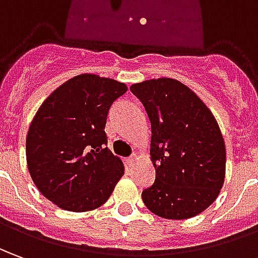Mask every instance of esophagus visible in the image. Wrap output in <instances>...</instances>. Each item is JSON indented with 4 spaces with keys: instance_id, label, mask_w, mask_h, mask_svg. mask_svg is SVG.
I'll return each instance as SVG.
<instances>
[{
    "instance_id": "1",
    "label": "esophagus",
    "mask_w": 258,
    "mask_h": 258,
    "mask_svg": "<svg viewBox=\"0 0 258 258\" xmlns=\"http://www.w3.org/2000/svg\"><path fill=\"white\" fill-rule=\"evenodd\" d=\"M135 160H136V154H132L131 157H127V159H126V163H127V164H132Z\"/></svg>"
}]
</instances>
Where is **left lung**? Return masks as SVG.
Returning <instances> with one entry per match:
<instances>
[{"mask_svg": "<svg viewBox=\"0 0 258 258\" xmlns=\"http://www.w3.org/2000/svg\"><path fill=\"white\" fill-rule=\"evenodd\" d=\"M152 125L150 156L156 180L142 192L149 211L188 219L214 202L225 180L226 150L212 112L173 78L133 84Z\"/></svg>", "mask_w": 258, "mask_h": 258, "instance_id": "obj_1", "label": "left lung"}]
</instances>
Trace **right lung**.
I'll return each mask as SVG.
<instances>
[{
    "label": "right lung",
    "instance_id": "obj_1",
    "mask_svg": "<svg viewBox=\"0 0 258 258\" xmlns=\"http://www.w3.org/2000/svg\"><path fill=\"white\" fill-rule=\"evenodd\" d=\"M126 91L115 80L81 74L42 104L26 136V161L44 198L72 212L108 201L125 168L108 149L105 123Z\"/></svg>",
    "mask_w": 258,
    "mask_h": 258
}]
</instances>
